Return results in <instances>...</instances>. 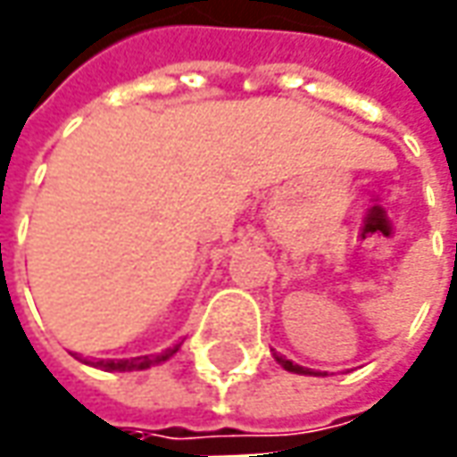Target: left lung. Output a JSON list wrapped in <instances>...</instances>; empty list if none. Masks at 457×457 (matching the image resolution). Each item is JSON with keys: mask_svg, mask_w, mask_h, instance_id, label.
Segmentation results:
<instances>
[{"mask_svg": "<svg viewBox=\"0 0 457 457\" xmlns=\"http://www.w3.org/2000/svg\"><path fill=\"white\" fill-rule=\"evenodd\" d=\"M278 364L283 367L286 371H293V374H308V377H326V371H313V370H306V367H301V364H293L291 359H286V356L280 354H273Z\"/></svg>", "mask_w": 457, "mask_h": 457, "instance_id": "8db88e82", "label": "left lung"}]
</instances>
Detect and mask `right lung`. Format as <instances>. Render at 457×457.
Returning <instances> with one entry per match:
<instances>
[{"instance_id": "1", "label": "right lung", "mask_w": 457, "mask_h": 457, "mask_svg": "<svg viewBox=\"0 0 457 457\" xmlns=\"http://www.w3.org/2000/svg\"><path fill=\"white\" fill-rule=\"evenodd\" d=\"M181 344H177V346H171V349H166V352H162V354L156 356H134V359H86L83 364H90V367H96V370H103V371H144L149 370V367H154V364H162V361H166L169 356H174L177 352H179ZM78 356V354H72Z\"/></svg>"}]
</instances>
